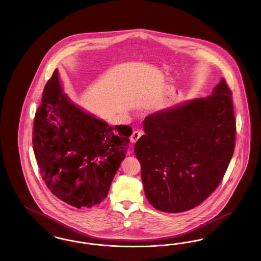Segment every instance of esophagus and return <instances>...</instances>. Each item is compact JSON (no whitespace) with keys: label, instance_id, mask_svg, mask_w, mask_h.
<instances>
[{"label":"esophagus","instance_id":"34e87169","mask_svg":"<svg viewBox=\"0 0 261 261\" xmlns=\"http://www.w3.org/2000/svg\"><path fill=\"white\" fill-rule=\"evenodd\" d=\"M142 136V133L140 132V131H134L133 133H132V135L130 137V141L132 142V143H136L137 141L141 138Z\"/></svg>","mask_w":261,"mask_h":261}]
</instances>
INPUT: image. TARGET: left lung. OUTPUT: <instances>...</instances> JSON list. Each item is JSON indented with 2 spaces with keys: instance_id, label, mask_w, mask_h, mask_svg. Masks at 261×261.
Returning a JSON list of instances; mask_svg holds the SVG:
<instances>
[{
  "instance_id": "left-lung-1",
  "label": "left lung",
  "mask_w": 261,
  "mask_h": 261,
  "mask_svg": "<svg viewBox=\"0 0 261 261\" xmlns=\"http://www.w3.org/2000/svg\"><path fill=\"white\" fill-rule=\"evenodd\" d=\"M224 78L205 98L154 112L135 145L149 203L163 212L190 211L207 199L232 159L236 121Z\"/></svg>"
}]
</instances>
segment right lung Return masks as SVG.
<instances>
[{"label": "right lung", "mask_w": 261, "mask_h": 261, "mask_svg": "<svg viewBox=\"0 0 261 261\" xmlns=\"http://www.w3.org/2000/svg\"><path fill=\"white\" fill-rule=\"evenodd\" d=\"M132 128L112 127L63 94L56 69L44 88L33 127V149L50 192L77 208L108 196L125 159Z\"/></svg>", "instance_id": "1"}]
</instances>
